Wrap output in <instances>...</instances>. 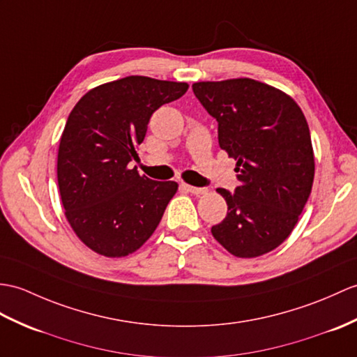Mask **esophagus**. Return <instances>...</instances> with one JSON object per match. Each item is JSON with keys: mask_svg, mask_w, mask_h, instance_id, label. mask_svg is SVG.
I'll use <instances>...</instances> for the list:
<instances>
[{"mask_svg": "<svg viewBox=\"0 0 357 357\" xmlns=\"http://www.w3.org/2000/svg\"><path fill=\"white\" fill-rule=\"evenodd\" d=\"M182 188L185 190L188 193H193L196 196L199 195H205L206 193V188H201V187H193V185H188V184H182Z\"/></svg>", "mask_w": 357, "mask_h": 357, "instance_id": "1", "label": "esophagus"}]
</instances>
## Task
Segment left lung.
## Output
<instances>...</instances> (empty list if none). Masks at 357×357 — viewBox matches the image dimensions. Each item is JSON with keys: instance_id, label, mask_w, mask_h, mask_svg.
I'll return each mask as SVG.
<instances>
[{"instance_id": "left-lung-1", "label": "left lung", "mask_w": 357, "mask_h": 357, "mask_svg": "<svg viewBox=\"0 0 357 357\" xmlns=\"http://www.w3.org/2000/svg\"><path fill=\"white\" fill-rule=\"evenodd\" d=\"M193 93L218 121L219 146L237 160L240 185L218 188L227 218L211 228L228 252L252 259L292 233L312 192L309 124L292 97L254 79L197 82Z\"/></svg>"}]
</instances>
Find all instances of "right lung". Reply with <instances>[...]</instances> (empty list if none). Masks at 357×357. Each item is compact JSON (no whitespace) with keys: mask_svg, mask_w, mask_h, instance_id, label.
<instances>
[{"mask_svg":"<svg viewBox=\"0 0 357 357\" xmlns=\"http://www.w3.org/2000/svg\"><path fill=\"white\" fill-rule=\"evenodd\" d=\"M184 82L129 76L103 84L73 107L57 152L65 216L89 250L129 255L144 245L175 196V181L139 176L137 160L152 114L187 93Z\"/></svg>","mask_w":357,"mask_h":357,"instance_id":"obj_1","label":"right lung"}]
</instances>
